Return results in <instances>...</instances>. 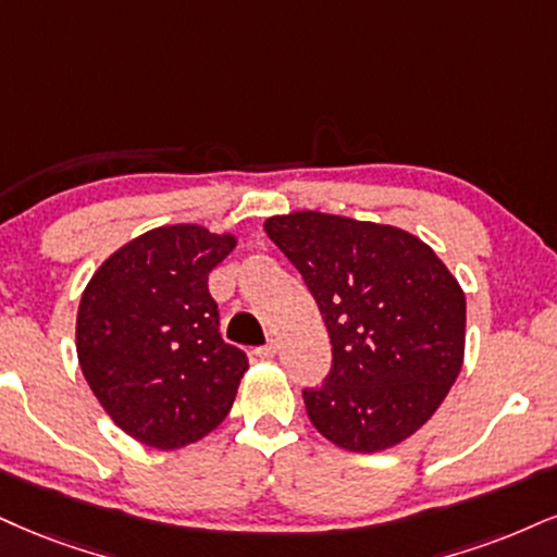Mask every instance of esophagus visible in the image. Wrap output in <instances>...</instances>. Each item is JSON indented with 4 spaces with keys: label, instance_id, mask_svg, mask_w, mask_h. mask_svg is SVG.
<instances>
[{
    "label": "esophagus",
    "instance_id": "esophagus-1",
    "mask_svg": "<svg viewBox=\"0 0 557 557\" xmlns=\"http://www.w3.org/2000/svg\"><path fill=\"white\" fill-rule=\"evenodd\" d=\"M276 351H278V343L276 341H268L265 346H258L252 354H256L258 359H273V356H276Z\"/></svg>",
    "mask_w": 557,
    "mask_h": 557
}]
</instances>
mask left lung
<instances>
[{"mask_svg":"<svg viewBox=\"0 0 557 557\" xmlns=\"http://www.w3.org/2000/svg\"><path fill=\"white\" fill-rule=\"evenodd\" d=\"M263 230L301 273L331 335V372L301 389L314 429L361 455L416 434L462 369L457 278L397 226L297 211Z\"/></svg>","mask_w":557,"mask_h":557,"instance_id":"8db88e82","label":"left lung"}]
</instances>
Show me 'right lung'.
Returning a JSON list of instances; mask_svg holds the SVG:
<instances>
[{
    "mask_svg": "<svg viewBox=\"0 0 557 557\" xmlns=\"http://www.w3.org/2000/svg\"><path fill=\"white\" fill-rule=\"evenodd\" d=\"M232 247L235 237L203 226H160L113 252L82 294V374L115 425L141 444H194L235 403L247 356L224 343L209 294V273Z\"/></svg>",
    "mask_w": 557,
    "mask_h": 557,
    "instance_id": "obj_1",
    "label": "right lung"
}]
</instances>
